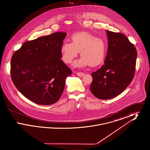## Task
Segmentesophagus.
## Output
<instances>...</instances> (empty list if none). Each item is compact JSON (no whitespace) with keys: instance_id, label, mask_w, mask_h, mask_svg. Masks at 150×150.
<instances>
[{"instance_id":"1","label":"esophagus","mask_w":150,"mask_h":150,"mask_svg":"<svg viewBox=\"0 0 150 150\" xmlns=\"http://www.w3.org/2000/svg\"><path fill=\"white\" fill-rule=\"evenodd\" d=\"M76 74L79 77H81V76H83L84 75V72H78L76 73Z\"/></svg>"}]
</instances>
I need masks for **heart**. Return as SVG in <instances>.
<instances>
[{
	"instance_id": "b5f03b06",
	"label": "heart",
	"mask_w": 150,
	"mask_h": 150,
	"mask_svg": "<svg viewBox=\"0 0 150 150\" xmlns=\"http://www.w3.org/2000/svg\"><path fill=\"white\" fill-rule=\"evenodd\" d=\"M72 43L64 42L61 47L62 58L67 64L71 63L80 51L81 58L74 62L76 67L87 64L96 66L104 60L106 54V45L100 38L88 33H78L71 36Z\"/></svg>"
}]
</instances>
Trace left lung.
<instances>
[{
	"label": "left lung",
	"instance_id": "1",
	"mask_svg": "<svg viewBox=\"0 0 150 150\" xmlns=\"http://www.w3.org/2000/svg\"><path fill=\"white\" fill-rule=\"evenodd\" d=\"M107 55L104 64L91 75L90 90L100 100L113 98L122 93L134 76L137 53L126 36L106 30Z\"/></svg>",
	"mask_w": 150,
	"mask_h": 150
}]
</instances>
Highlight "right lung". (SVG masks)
I'll return each mask as SVG.
<instances>
[{"label": "right lung", "mask_w": 150, "mask_h": 150, "mask_svg": "<svg viewBox=\"0 0 150 150\" xmlns=\"http://www.w3.org/2000/svg\"><path fill=\"white\" fill-rule=\"evenodd\" d=\"M66 33L57 32L23 43L14 52L11 75L16 88L36 104L50 105L59 100L71 69L61 59Z\"/></svg>", "instance_id": "right-lung-1"}]
</instances>
